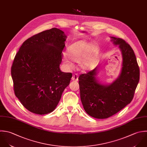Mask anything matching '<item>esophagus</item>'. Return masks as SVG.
Masks as SVG:
<instances>
[{
	"label": "esophagus",
	"mask_w": 147,
	"mask_h": 147,
	"mask_svg": "<svg viewBox=\"0 0 147 147\" xmlns=\"http://www.w3.org/2000/svg\"><path fill=\"white\" fill-rule=\"evenodd\" d=\"M71 80L72 81H78V75L77 74H73L72 77H71Z\"/></svg>",
	"instance_id": "1"
}]
</instances>
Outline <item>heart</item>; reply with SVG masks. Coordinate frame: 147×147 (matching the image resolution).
<instances>
[{"label":"heart","instance_id":"obj_1","mask_svg":"<svg viewBox=\"0 0 147 147\" xmlns=\"http://www.w3.org/2000/svg\"><path fill=\"white\" fill-rule=\"evenodd\" d=\"M97 45L93 43H87L84 41L77 42L68 47L65 53L67 58H64V62L69 66L71 67L72 62L68 59L75 62H80L81 69L84 70L93 69L96 65Z\"/></svg>","mask_w":147,"mask_h":147}]
</instances>
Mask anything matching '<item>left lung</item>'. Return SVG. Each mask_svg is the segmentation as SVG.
<instances>
[{"mask_svg": "<svg viewBox=\"0 0 147 147\" xmlns=\"http://www.w3.org/2000/svg\"><path fill=\"white\" fill-rule=\"evenodd\" d=\"M111 38L113 44L119 45L122 54V68L119 77L111 84H101L96 78L97 66L78 78L84 108L89 116L98 119H107L129 104L140 79L139 67L131 46L121 38Z\"/></svg>", "mask_w": 147, "mask_h": 147, "instance_id": "1", "label": "left lung"}]
</instances>
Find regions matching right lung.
I'll return each instance as SVG.
<instances>
[{"instance_id":"1","label":"right lung","mask_w":147,"mask_h":147,"mask_svg":"<svg viewBox=\"0 0 147 147\" xmlns=\"http://www.w3.org/2000/svg\"><path fill=\"white\" fill-rule=\"evenodd\" d=\"M66 38L58 28L43 31L25 40L14 58L11 73L15 94L32 113L53 112L70 84L72 74L59 68Z\"/></svg>"}]
</instances>
